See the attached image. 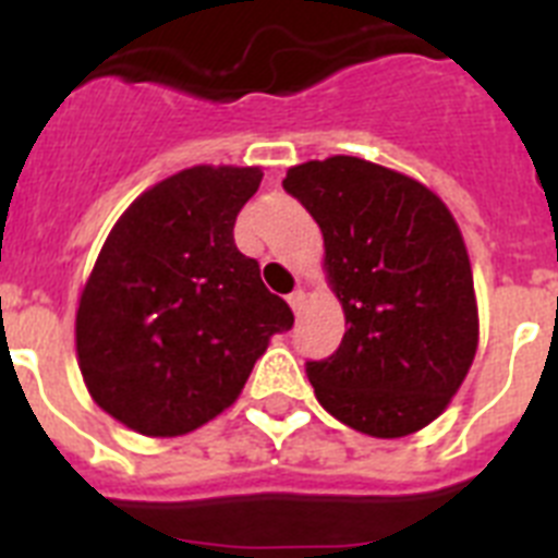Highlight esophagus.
Wrapping results in <instances>:
<instances>
[{"mask_svg": "<svg viewBox=\"0 0 558 558\" xmlns=\"http://www.w3.org/2000/svg\"><path fill=\"white\" fill-rule=\"evenodd\" d=\"M288 304H290V307H293V313L299 315V313H302V310H304V304H307V293H304L302 288L293 290V293L288 295Z\"/></svg>", "mask_w": 558, "mask_h": 558, "instance_id": "1", "label": "esophagus"}]
</instances>
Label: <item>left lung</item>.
<instances>
[{"instance_id":"obj_1","label":"left lung","mask_w":558,"mask_h":558,"mask_svg":"<svg viewBox=\"0 0 558 558\" xmlns=\"http://www.w3.org/2000/svg\"><path fill=\"white\" fill-rule=\"evenodd\" d=\"M284 190L322 226L347 315L338 352L307 363L324 411L374 438L445 413L477 352L472 265L452 211L422 181L357 156L290 167Z\"/></svg>"}]
</instances>
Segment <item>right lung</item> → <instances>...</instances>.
<instances>
[{
	"label": "right lung",
	"mask_w": 558,
	"mask_h": 558,
	"mask_svg": "<svg viewBox=\"0 0 558 558\" xmlns=\"http://www.w3.org/2000/svg\"><path fill=\"white\" fill-rule=\"evenodd\" d=\"M259 167L198 165L159 181L108 231L75 318L77 366L97 405L131 430L172 438L220 416L288 302L234 245Z\"/></svg>",
	"instance_id": "right-lung-1"
}]
</instances>
